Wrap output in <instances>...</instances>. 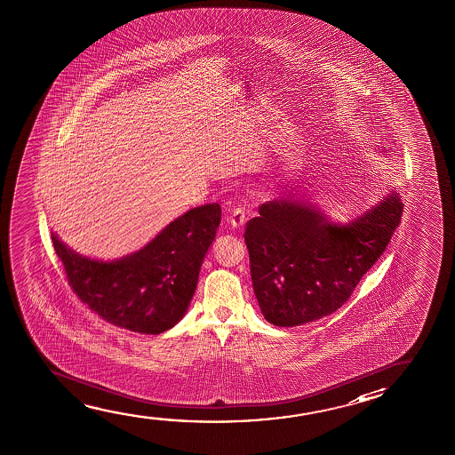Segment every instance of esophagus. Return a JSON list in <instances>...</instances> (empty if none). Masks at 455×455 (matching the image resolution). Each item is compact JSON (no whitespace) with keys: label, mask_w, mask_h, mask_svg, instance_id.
<instances>
[{"label":"esophagus","mask_w":455,"mask_h":455,"mask_svg":"<svg viewBox=\"0 0 455 455\" xmlns=\"http://www.w3.org/2000/svg\"><path fill=\"white\" fill-rule=\"evenodd\" d=\"M245 220H247V212H245L244 208H233L231 210L230 218H228V224L231 225V228H235V230L243 228Z\"/></svg>","instance_id":"obj_1"}]
</instances>
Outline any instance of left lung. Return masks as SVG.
<instances>
[{
  "label": "left lung",
  "instance_id": "left-lung-1",
  "mask_svg": "<svg viewBox=\"0 0 455 455\" xmlns=\"http://www.w3.org/2000/svg\"><path fill=\"white\" fill-rule=\"evenodd\" d=\"M402 208L395 189L347 224L296 194L261 204L244 239L264 319L296 327L341 308L387 249Z\"/></svg>",
  "mask_w": 455,
  "mask_h": 455
}]
</instances>
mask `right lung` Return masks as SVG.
Listing matches in <instances>:
<instances>
[{
	"label": "right lung",
	"mask_w": 455,
	"mask_h": 455,
	"mask_svg": "<svg viewBox=\"0 0 455 455\" xmlns=\"http://www.w3.org/2000/svg\"><path fill=\"white\" fill-rule=\"evenodd\" d=\"M220 212L219 204L192 208L140 251L112 261L79 255L56 233L52 239L81 302L116 327L158 335L185 316Z\"/></svg>",
	"instance_id": "obj_1"
}]
</instances>
